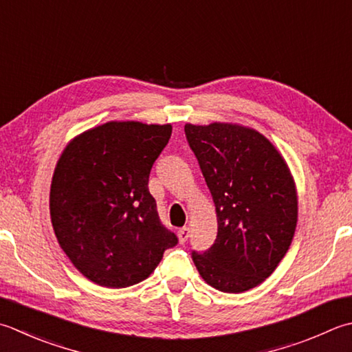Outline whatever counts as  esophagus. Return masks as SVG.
I'll return each instance as SVG.
<instances>
[{"label":"esophagus","mask_w":352,"mask_h":352,"mask_svg":"<svg viewBox=\"0 0 352 352\" xmlns=\"http://www.w3.org/2000/svg\"><path fill=\"white\" fill-rule=\"evenodd\" d=\"M188 238H189V227H182V229L178 230V241L183 244L188 241Z\"/></svg>","instance_id":"34e87169"}]
</instances>
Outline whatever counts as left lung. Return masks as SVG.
<instances>
[{
	"label": "left lung",
	"mask_w": 352,
	"mask_h": 352,
	"mask_svg": "<svg viewBox=\"0 0 352 352\" xmlns=\"http://www.w3.org/2000/svg\"><path fill=\"white\" fill-rule=\"evenodd\" d=\"M215 203L218 233L192 252L201 278L224 293H243L276 270L298 223V195L284 157L258 131L233 123L184 125Z\"/></svg>",
	"instance_id": "left-lung-1"
}]
</instances>
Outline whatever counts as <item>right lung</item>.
<instances>
[{
    "label": "right lung",
    "instance_id": "obj_1",
    "mask_svg": "<svg viewBox=\"0 0 352 352\" xmlns=\"http://www.w3.org/2000/svg\"><path fill=\"white\" fill-rule=\"evenodd\" d=\"M170 134L169 123L108 122L74 137L59 157L50 188L53 230L72 264L94 284H139L178 243L148 189Z\"/></svg>",
    "mask_w": 352,
    "mask_h": 352
}]
</instances>
